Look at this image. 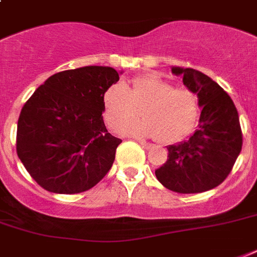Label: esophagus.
I'll return each instance as SVG.
<instances>
[{"label": "esophagus", "instance_id": "esophagus-1", "mask_svg": "<svg viewBox=\"0 0 257 257\" xmlns=\"http://www.w3.org/2000/svg\"><path fill=\"white\" fill-rule=\"evenodd\" d=\"M139 143H140V145L144 149H151V148H152V144H149V143H147V141H139Z\"/></svg>", "mask_w": 257, "mask_h": 257}]
</instances>
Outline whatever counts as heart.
<instances>
[{
  "label": "heart",
  "mask_w": 257,
  "mask_h": 257,
  "mask_svg": "<svg viewBox=\"0 0 257 257\" xmlns=\"http://www.w3.org/2000/svg\"><path fill=\"white\" fill-rule=\"evenodd\" d=\"M105 120L120 129L140 115L144 120L125 125L121 132L133 137H157L164 144L177 143L191 133L199 116V98L188 88H173L157 76L135 78L131 88L124 84L109 86L102 97Z\"/></svg>",
  "instance_id": "heart-1"
}]
</instances>
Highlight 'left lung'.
Segmentation results:
<instances>
[{
	"label": "left lung",
	"mask_w": 257,
	"mask_h": 257,
	"mask_svg": "<svg viewBox=\"0 0 257 257\" xmlns=\"http://www.w3.org/2000/svg\"><path fill=\"white\" fill-rule=\"evenodd\" d=\"M195 92L201 108L197 129L188 140L168 147V159L155 171L167 189L177 193H201L227 179L243 145L239 114L233 101L207 74L192 68L173 66Z\"/></svg>",
	"instance_id": "obj_1"
}]
</instances>
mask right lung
I'll return each mask as SVG.
<instances>
[{
	"instance_id": "right-lung-1",
	"label": "right lung",
	"mask_w": 257,
	"mask_h": 257,
	"mask_svg": "<svg viewBox=\"0 0 257 257\" xmlns=\"http://www.w3.org/2000/svg\"><path fill=\"white\" fill-rule=\"evenodd\" d=\"M120 73L94 65L64 70L26 101L17 124V155L40 187L74 195L94 187L112 168L121 140L105 126L102 97Z\"/></svg>"
}]
</instances>
